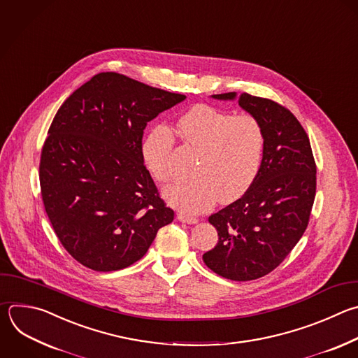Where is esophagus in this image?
Wrapping results in <instances>:
<instances>
[{"label": "esophagus", "mask_w": 358, "mask_h": 358, "mask_svg": "<svg viewBox=\"0 0 358 358\" xmlns=\"http://www.w3.org/2000/svg\"><path fill=\"white\" fill-rule=\"evenodd\" d=\"M177 217H178V220H180V222L189 223V224H194V223H196V222H198V219H196L195 216H191V215H188V213H178V215H177Z\"/></svg>", "instance_id": "34e87169"}]
</instances>
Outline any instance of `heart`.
<instances>
[{
  "instance_id": "obj_1",
  "label": "heart",
  "mask_w": 358,
  "mask_h": 358,
  "mask_svg": "<svg viewBox=\"0 0 358 358\" xmlns=\"http://www.w3.org/2000/svg\"><path fill=\"white\" fill-rule=\"evenodd\" d=\"M177 134L196 157L191 167L194 176L166 188L164 195L173 205L199 212L216 199L220 203L239 199L253 185L264 152V131L255 116L196 105L180 116ZM173 148V132L163 125L143 141V160L160 182L174 177Z\"/></svg>"
}]
</instances>
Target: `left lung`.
<instances>
[{"mask_svg":"<svg viewBox=\"0 0 358 358\" xmlns=\"http://www.w3.org/2000/svg\"><path fill=\"white\" fill-rule=\"evenodd\" d=\"M212 98H237L262 124L264 152L249 191L209 216L219 241L202 259L223 278L257 280L278 267L302 237L316 194V164L306 132L287 108L246 92Z\"/></svg>","mask_w":358,"mask_h":358,"instance_id":"obj_1","label":"left lung"}]
</instances>
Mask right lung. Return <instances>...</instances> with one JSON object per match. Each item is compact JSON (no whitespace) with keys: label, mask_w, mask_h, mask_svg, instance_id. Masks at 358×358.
<instances>
[{"label":"right lung","mask_w":358,"mask_h":358,"mask_svg":"<svg viewBox=\"0 0 358 358\" xmlns=\"http://www.w3.org/2000/svg\"><path fill=\"white\" fill-rule=\"evenodd\" d=\"M187 96L117 73H99L59 108L45 141L39 180L63 248L94 271L141 260L174 219L143 164V131Z\"/></svg>","instance_id":"obj_1"}]
</instances>
